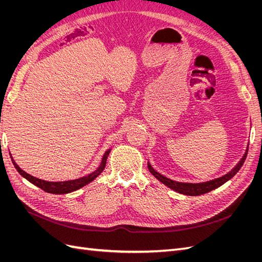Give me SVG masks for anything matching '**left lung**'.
<instances>
[{"mask_svg":"<svg viewBox=\"0 0 262 262\" xmlns=\"http://www.w3.org/2000/svg\"><path fill=\"white\" fill-rule=\"evenodd\" d=\"M247 153H248V147H247V149H246V153L243 156L241 162L236 165V167L234 169H232L228 173H226V175H224L223 177H220L217 179H213V180H210L207 182H201V184H187V182L173 181L171 179H168L167 177L161 175L160 172H157L152 167V166H150L149 163L147 164V167H148V170L150 171V173L155 176V178L162 181L164 185L169 187L170 189L175 190V191L182 193V194H187V195H200V194L212 191V190L219 188L222 185H224L227 180L233 178L236 173L238 172V170L242 168L246 157H247Z\"/></svg>","mask_w":262,"mask_h":262,"instance_id":"1","label":"left lung"}]
</instances>
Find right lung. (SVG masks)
<instances>
[{
    "mask_svg": "<svg viewBox=\"0 0 262 262\" xmlns=\"http://www.w3.org/2000/svg\"><path fill=\"white\" fill-rule=\"evenodd\" d=\"M109 153H110V149L106 150L104 156H102V160H101L99 167L95 171L91 172L90 175L81 177V178H77V179H74V180H67V181H55L54 182V181H46V180H42V179H39V178H36L34 176L29 175V173H27L26 171H24L14 161H13V164L15 166V168L17 169V171L20 173V175L24 178H26L28 181H30L31 184H34L35 186L42 189L43 191H46V192L54 193V194H62V193H69V192L75 191V190L84 187L87 184H90L91 181H93L95 178H96L99 175V173L105 169L107 157H108Z\"/></svg>",
    "mask_w": 262,
    "mask_h": 262,
    "instance_id": "obj_1",
    "label": "right lung"
}]
</instances>
